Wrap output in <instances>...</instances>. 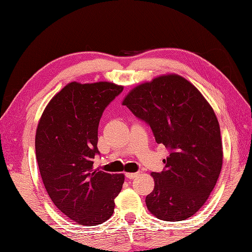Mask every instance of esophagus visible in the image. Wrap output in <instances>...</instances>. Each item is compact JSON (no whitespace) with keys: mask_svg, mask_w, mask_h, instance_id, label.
I'll return each mask as SVG.
<instances>
[{"mask_svg":"<svg viewBox=\"0 0 252 252\" xmlns=\"http://www.w3.org/2000/svg\"><path fill=\"white\" fill-rule=\"evenodd\" d=\"M138 175H139V172H136V173H126V178H130V180H132V178H135Z\"/></svg>","mask_w":252,"mask_h":252,"instance_id":"34e87169","label":"esophagus"}]
</instances>
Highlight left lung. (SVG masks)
<instances>
[{"instance_id":"1","label":"left lung","mask_w":252,"mask_h":252,"mask_svg":"<svg viewBox=\"0 0 252 252\" xmlns=\"http://www.w3.org/2000/svg\"><path fill=\"white\" fill-rule=\"evenodd\" d=\"M148 123L155 141L170 151L165 168L151 173V214L165 221L195 215L208 199L222 165L220 127L213 108L189 80L164 75L136 86L122 102Z\"/></svg>"}]
</instances>
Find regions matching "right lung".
<instances>
[{
  "mask_svg": "<svg viewBox=\"0 0 252 252\" xmlns=\"http://www.w3.org/2000/svg\"><path fill=\"white\" fill-rule=\"evenodd\" d=\"M122 86L108 81L70 82L50 100L35 136L36 159L55 206L85 226L108 220L125 175L94 170L102 112Z\"/></svg>",
  "mask_w": 252,
  "mask_h": 252,
  "instance_id": "add662e5",
  "label": "right lung"
}]
</instances>
